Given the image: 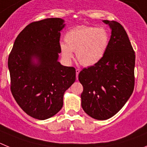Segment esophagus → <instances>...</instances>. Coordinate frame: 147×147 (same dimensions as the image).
<instances>
[{
  "label": "esophagus",
  "instance_id": "34e87169",
  "mask_svg": "<svg viewBox=\"0 0 147 147\" xmlns=\"http://www.w3.org/2000/svg\"><path fill=\"white\" fill-rule=\"evenodd\" d=\"M80 73V69H76V79L78 80V74Z\"/></svg>",
  "mask_w": 147,
  "mask_h": 147
}]
</instances>
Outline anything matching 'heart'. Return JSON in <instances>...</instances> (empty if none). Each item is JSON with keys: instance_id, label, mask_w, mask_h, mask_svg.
<instances>
[{"instance_id": "1", "label": "heart", "mask_w": 147, "mask_h": 147, "mask_svg": "<svg viewBox=\"0 0 147 147\" xmlns=\"http://www.w3.org/2000/svg\"><path fill=\"white\" fill-rule=\"evenodd\" d=\"M64 40L66 43L60 45L63 58L70 61L73 59L72 51H75L79 63L84 67H91L100 61L105 54L109 35L102 28L80 26L69 30Z\"/></svg>"}]
</instances>
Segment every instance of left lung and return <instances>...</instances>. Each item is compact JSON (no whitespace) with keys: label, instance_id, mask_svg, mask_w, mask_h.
Segmentation results:
<instances>
[{"label":"left lung","instance_id":"1","mask_svg":"<svg viewBox=\"0 0 147 147\" xmlns=\"http://www.w3.org/2000/svg\"><path fill=\"white\" fill-rule=\"evenodd\" d=\"M111 29L108 49L100 61L78 75L83 87L81 106L92 118L110 119L118 113L133 94L136 55L120 23L103 20Z\"/></svg>","mask_w":147,"mask_h":147}]
</instances>
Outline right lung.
I'll return each mask as SVG.
<instances>
[{
	"label": "right lung",
	"instance_id": "1",
	"mask_svg": "<svg viewBox=\"0 0 147 147\" xmlns=\"http://www.w3.org/2000/svg\"><path fill=\"white\" fill-rule=\"evenodd\" d=\"M64 22L61 18L31 22L16 38L9 54L11 94L36 119L51 118L61 109L64 92L76 79L75 69L58 61Z\"/></svg>",
	"mask_w": 147,
	"mask_h": 147
}]
</instances>
